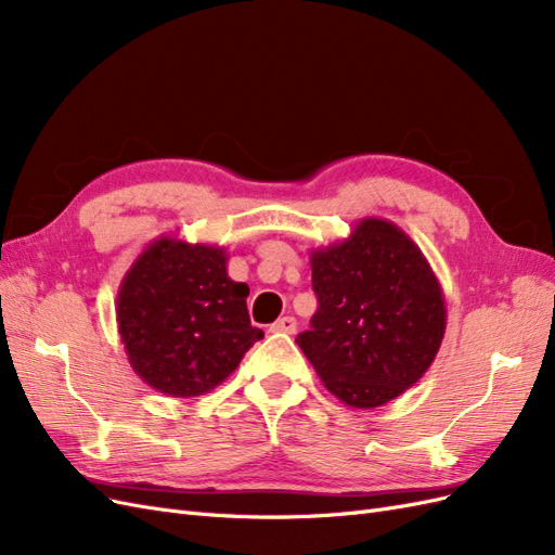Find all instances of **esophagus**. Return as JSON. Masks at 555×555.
Segmentation results:
<instances>
[{
    "instance_id": "1",
    "label": "esophagus",
    "mask_w": 555,
    "mask_h": 555,
    "mask_svg": "<svg viewBox=\"0 0 555 555\" xmlns=\"http://www.w3.org/2000/svg\"><path fill=\"white\" fill-rule=\"evenodd\" d=\"M273 333H294L296 331V319L294 317H280L275 324H271Z\"/></svg>"
}]
</instances>
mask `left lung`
<instances>
[{
    "mask_svg": "<svg viewBox=\"0 0 555 555\" xmlns=\"http://www.w3.org/2000/svg\"><path fill=\"white\" fill-rule=\"evenodd\" d=\"M319 308L296 343L340 402L373 410L405 393L430 363L447 306L428 259L405 231L363 217L349 238L310 251Z\"/></svg>",
    "mask_w": 555,
    "mask_h": 555,
    "instance_id": "8db88e82",
    "label": "left lung"
}]
</instances>
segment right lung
Here are the masks:
<instances>
[{"mask_svg":"<svg viewBox=\"0 0 555 555\" xmlns=\"http://www.w3.org/2000/svg\"><path fill=\"white\" fill-rule=\"evenodd\" d=\"M227 249L162 236L131 263L115 300L127 359L171 398L212 391L263 338L249 324V287L227 273Z\"/></svg>","mask_w":555,"mask_h":555,"instance_id":"add662e5","label":"right lung"}]
</instances>
